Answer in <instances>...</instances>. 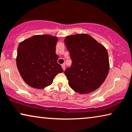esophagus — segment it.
<instances>
[{
    "instance_id": "esophagus-1",
    "label": "esophagus",
    "mask_w": 132,
    "mask_h": 132,
    "mask_svg": "<svg viewBox=\"0 0 132 132\" xmlns=\"http://www.w3.org/2000/svg\"><path fill=\"white\" fill-rule=\"evenodd\" d=\"M62 68L63 70H65V64H62Z\"/></svg>"
}]
</instances>
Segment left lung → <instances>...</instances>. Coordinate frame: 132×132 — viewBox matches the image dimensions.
Listing matches in <instances>:
<instances>
[{
  "label": "left lung",
  "instance_id": "obj_1",
  "mask_svg": "<svg viewBox=\"0 0 132 132\" xmlns=\"http://www.w3.org/2000/svg\"><path fill=\"white\" fill-rule=\"evenodd\" d=\"M65 44L72 61L71 65L64 71L70 87L81 94L95 90L104 83L109 72L105 47L86 34L67 36Z\"/></svg>",
  "mask_w": 132,
  "mask_h": 132
}]
</instances>
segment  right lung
<instances>
[{"label":"right lung","mask_w":132,"mask_h":132,"mask_svg":"<svg viewBox=\"0 0 132 132\" xmlns=\"http://www.w3.org/2000/svg\"><path fill=\"white\" fill-rule=\"evenodd\" d=\"M58 38L50 35L34 36L19 44L16 65L26 83L37 89L52 83L63 69L55 53Z\"/></svg>","instance_id":"right-lung-1"}]
</instances>
